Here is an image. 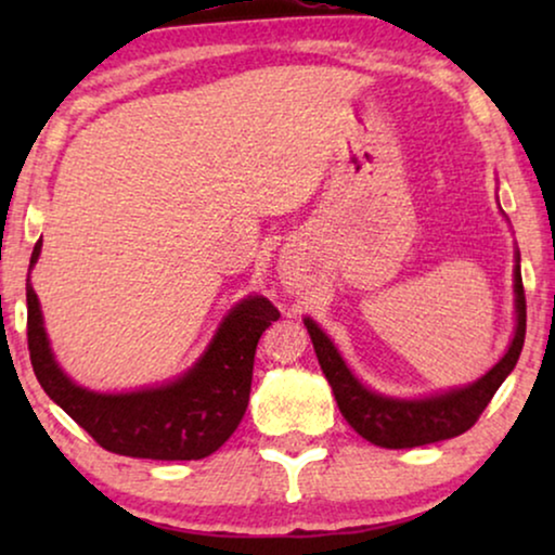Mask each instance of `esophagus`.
Listing matches in <instances>:
<instances>
[{
    "mask_svg": "<svg viewBox=\"0 0 555 555\" xmlns=\"http://www.w3.org/2000/svg\"><path fill=\"white\" fill-rule=\"evenodd\" d=\"M283 283H285L287 287H293V291H295V287H300L298 272H295V270H285V272H283Z\"/></svg>",
    "mask_w": 555,
    "mask_h": 555,
    "instance_id": "34e87169",
    "label": "esophagus"
}]
</instances>
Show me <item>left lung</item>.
<instances>
[{
	"instance_id": "8db88e82",
	"label": "left lung",
	"mask_w": 555,
	"mask_h": 555,
	"mask_svg": "<svg viewBox=\"0 0 555 555\" xmlns=\"http://www.w3.org/2000/svg\"><path fill=\"white\" fill-rule=\"evenodd\" d=\"M513 293H515V331L495 366L488 374L467 386L457 389L429 393V397H389L378 393L361 384V378L348 369L344 356L336 344L328 338L313 318H302L306 328L313 340L318 363H321L325 378H328L333 397L338 401L340 414L346 422L359 431L371 444L386 447V450H406V447H422L431 442H442L467 431L485 412L490 399L495 397L500 384L515 369L520 359L522 340H526V293H522L520 278V253L515 247V268H513Z\"/></svg>"
}]
</instances>
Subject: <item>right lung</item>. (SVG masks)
<instances>
[{"label":"right lung","instance_id":"obj_1","mask_svg":"<svg viewBox=\"0 0 555 555\" xmlns=\"http://www.w3.org/2000/svg\"><path fill=\"white\" fill-rule=\"evenodd\" d=\"M40 253L42 240H37L29 272ZM29 272L27 344L37 382L103 450L141 460H202L232 437L247 412L257 340L280 318L268 298H242L222 318L194 366L173 382L103 393L75 384L60 369Z\"/></svg>","mask_w":555,"mask_h":555}]
</instances>
